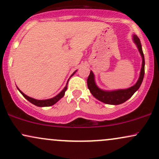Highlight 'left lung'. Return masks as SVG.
<instances>
[{"label":"left lung","instance_id":"1","mask_svg":"<svg viewBox=\"0 0 159 159\" xmlns=\"http://www.w3.org/2000/svg\"><path fill=\"white\" fill-rule=\"evenodd\" d=\"M132 40L134 44L136 45L137 48L139 51L140 56L142 57V66L140 69V75L138 80L137 81L135 84L129 87L127 89H119V90H105L99 88L96 83L95 75L93 72L90 71V75L87 78V87L90 90L91 94L95 98H97L98 101L102 102L107 104V105H120V104L125 102L129 98H130L133 96V94L139 89L141 85L144 77V67H145V61H144V55L142 50L141 43L140 39L135 34H133Z\"/></svg>","mask_w":159,"mask_h":159}]
</instances>
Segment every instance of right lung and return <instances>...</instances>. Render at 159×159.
Masks as SVG:
<instances>
[{"mask_svg": "<svg viewBox=\"0 0 159 159\" xmlns=\"http://www.w3.org/2000/svg\"><path fill=\"white\" fill-rule=\"evenodd\" d=\"M76 72H77V70L75 71L72 74V75L70 76V78L72 77V76ZM70 78H69V80L70 79ZM69 80H68V81H67V83H66V84L65 87L63 89V90H62V91H61V93H58L57 95V96H54V97L48 98V99H43V100L36 99V98H31V97H30V96H27V95H25L23 92H21V91L18 88V87H17V88H18V90H19V92L21 93V94H22V96H24V97L26 98L27 100H28V101L30 102V103L34 104V105H36V106H38V107H48V106H52V105H54V104L57 102L59 101V100L61 99V98H63V96H64L66 90H67V85H68Z\"/></svg>", "mask_w": 159, "mask_h": 159, "instance_id": "obj_1", "label": "right lung"}]
</instances>
